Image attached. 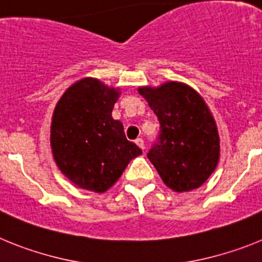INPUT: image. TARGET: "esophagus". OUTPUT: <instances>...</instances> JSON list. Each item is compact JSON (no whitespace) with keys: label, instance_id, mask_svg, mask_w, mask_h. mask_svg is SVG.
<instances>
[{"label":"esophagus","instance_id":"esophagus-1","mask_svg":"<svg viewBox=\"0 0 262 262\" xmlns=\"http://www.w3.org/2000/svg\"><path fill=\"white\" fill-rule=\"evenodd\" d=\"M135 143H136V145H138V147L140 148V149H144V148H145V145H144V140H143L142 138L136 139Z\"/></svg>","mask_w":262,"mask_h":262}]
</instances>
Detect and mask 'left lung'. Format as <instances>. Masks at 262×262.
Returning a JSON list of instances; mask_svg holds the SVG:
<instances>
[{"instance_id":"left-lung-1","label":"left lung","mask_w":262,"mask_h":262,"mask_svg":"<svg viewBox=\"0 0 262 262\" xmlns=\"http://www.w3.org/2000/svg\"><path fill=\"white\" fill-rule=\"evenodd\" d=\"M156 114L160 131L147 157L174 191L200 187L216 168L219 135L202 97L181 82L140 88Z\"/></svg>"}]
</instances>
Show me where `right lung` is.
Instances as JSON below:
<instances>
[{
  "label": "right lung",
  "mask_w": 262,
  "mask_h": 262,
  "mask_svg": "<svg viewBox=\"0 0 262 262\" xmlns=\"http://www.w3.org/2000/svg\"><path fill=\"white\" fill-rule=\"evenodd\" d=\"M118 89L96 78L72 85L57 102L51 126V147L64 176L86 190L103 193L117 182L129 160L142 149L124 135L111 111Z\"/></svg>",
  "instance_id": "add662e5"
}]
</instances>
